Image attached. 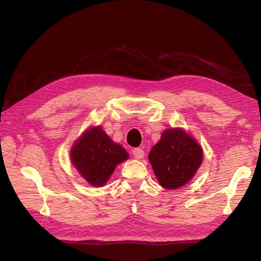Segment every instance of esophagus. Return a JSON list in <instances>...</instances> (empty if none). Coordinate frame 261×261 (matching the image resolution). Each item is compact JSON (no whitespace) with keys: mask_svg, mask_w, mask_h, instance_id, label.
I'll return each instance as SVG.
<instances>
[{"mask_svg":"<svg viewBox=\"0 0 261 261\" xmlns=\"http://www.w3.org/2000/svg\"><path fill=\"white\" fill-rule=\"evenodd\" d=\"M133 154L136 158V159H143V158L145 156V151L140 148H135L133 150Z\"/></svg>","mask_w":261,"mask_h":261,"instance_id":"1","label":"esophagus"}]
</instances>
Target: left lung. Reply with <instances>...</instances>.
I'll list each match as a JSON object with an SVG mask.
<instances>
[{"label": "left lung", "instance_id": "left-lung-1", "mask_svg": "<svg viewBox=\"0 0 261 261\" xmlns=\"http://www.w3.org/2000/svg\"><path fill=\"white\" fill-rule=\"evenodd\" d=\"M202 155L198 141L183 128L176 127L163 130L148 159L160 185L177 189L195 176L202 163Z\"/></svg>", "mask_w": 261, "mask_h": 261}]
</instances>
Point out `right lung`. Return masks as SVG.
I'll return each mask as SVG.
<instances>
[{"instance_id":"obj_1","label":"right lung","mask_w":261,"mask_h":261,"mask_svg":"<svg viewBox=\"0 0 261 261\" xmlns=\"http://www.w3.org/2000/svg\"><path fill=\"white\" fill-rule=\"evenodd\" d=\"M129 154L110 138L101 126H92L77 138L70 149V160L81 176L91 186L102 187L111 177L117 164Z\"/></svg>"}]
</instances>
